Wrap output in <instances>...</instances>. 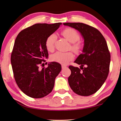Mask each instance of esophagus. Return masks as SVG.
Listing matches in <instances>:
<instances>
[{
  "instance_id": "1",
  "label": "esophagus",
  "mask_w": 121,
  "mask_h": 121,
  "mask_svg": "<svg viewBox=\"0 0 121 121\" xmlns=\"http://www.w3.org/2000/svg\"><path fill=\"white\" fill-rule=\"evenodd\" d=\"M67 67V66H65V65H62V69H64V68H65Z\"/></svg>"
}]
</instances>
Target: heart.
<instances>
[{
    "mask_svg": "<svg viewBox=\"0 0 121 121\" xmlns=\"http://www.w3.org/2000/svg\"><path fill=\"white\" fill-rule=\"evenodd\" d=\"M62 35L65 38L72 43L70 49L75 53H78L82 49L83 44L80 39V34L77 31L72 28H65L61 32ZM56 40V36L54 34H51L47 37L45 40L46 48L49 52H53L54 50V44ZM74 58V54L72 52H58L52 55L50 59L53 62L60 63L61 65H65L68 62L73 60Z\"/></svg>",
    "mask_w": 121,
    "mask_h": 121,
    "instance_id": "b5f03b06",
    "label": "heart"
}]
</instances>
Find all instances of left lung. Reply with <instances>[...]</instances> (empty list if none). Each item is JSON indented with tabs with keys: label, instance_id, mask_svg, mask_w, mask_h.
I'll return each instance as SVG.
<instances>
[{
	"label": "left lung",
	"instance_id": "left-lung-1",
	"mask_svg": "<svg viewBox=\"0 0 121 121\" xmlns=\"http://www.w3.org/2000/svg\"><path fill=\"white\" fill-rule=\"evenodd\" d=\"M63 25L77 30L84 39L83 53L74 62L81 67L69 65L68 83L76 94L89 96L102 87L108 77L111 54L106 40L98 30L88 25L78 22Z\"/></svg>",
	"mask_w": 121,
	"mask_h": 121
}]
</instances>
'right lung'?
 Here are the masks:
<instances>
[{
    "label": "right lung",
    "mask_w": 121,
    "mask_h": 121,
    "mask_svg": "<svg viewBox=\"0 0 121 121\" xmlns=\"http://www.w3.org/2000/svg\"><path fill=\"white\" fill-rule=\"evenodd\" d=\"M61 24L36 23L22 30L15 40L10 58L13 76L21 90L31 98H43L50 93L62 69L54 62L39 68L48 56L45 40Z\"/></svg>",
    "instance_id": "add662e5"
}]
</instances>
